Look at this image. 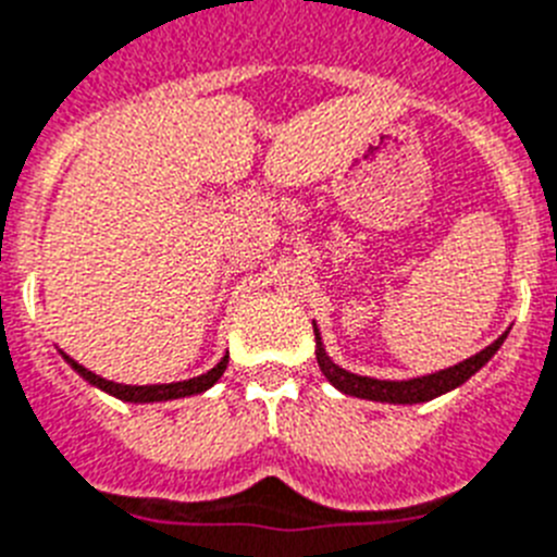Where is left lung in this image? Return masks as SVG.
<instances>
[{
  "mask_svg": "<svg viewBox=\"0 0 557 557\" xmlns=\"http://www.w3.org/2000/svg\"><path fill=\"white\" fill-rule=\"evenodd\" d=\"M505 331L493 345H487L485 350L471 356V359L459 361V364L448 367V370L440 372H429V375H414V379L406 381H379V379H367V375H356V372L345 370V367H338L336 361L327 356L325 345H322V333H319L317 322H313V338H317V364L322 370L327 381L336 386L338 393L352 395V398L361 400H375V404H393V406H414V404H429V400L440 398V395L451 393L457 386L466 384L471 375L482 370L487 361L496 356L502 345H505L507 338Z\"/></svg>",
  "mask_w": 557,
  "mask_h": 557,
  "instance_id": "1",
  "label": "left lung"
}]
</instances>
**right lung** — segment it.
Returning a JSON list of instances; mask_svg holds the SVG:
<instances>
[{
    "mask_svg": "<svg viewBox=\"0 0 557 557\" xmlns=\"http://www.w3.org/2000/svg\"><path fill=\"white\" fill-rule=\"evenodd\" d=\"M64 356L66 364L72 367V370L81 375L84 381H89L95 389H100V393L111 395V398H120L125 400V404H164V400H178V398H190V395H201L207 393L210 386L219 384V379L224 375L226 364H230V352H224L221 356V361L212 370L201 372V375H196V379H187V381H173V384H145V386H137V384H117V381H109V379H100L98 372L86 370L84 364H77L75 359H70L66 352H61Z\"/></svg>",
    "mask_w": 557,
    "mask_h": 557,
    "instance_id": "add662e5",
    "label": "right lung"
}]
</instances>
